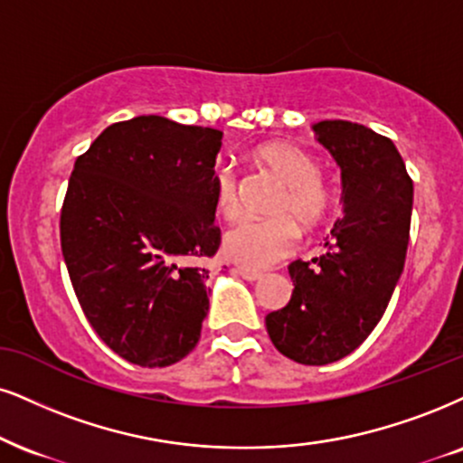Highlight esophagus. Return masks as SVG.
<instances>
[{
	"label": "esophagus",
	"mask_w": 463,
	"mask_h": 463,
	"mask_svg": "<svg viewBox=\"0 0 463 463\" xmlns=\"http://www.w3.org/2000/svg\"><path fill=\"white\" fill-rule=\"evenodd\" d=\"M236 275H241L242 279H247V281H260V279L264 277L260 270H250V268H244V266H238L236 268Z\"/></svg>",
	"instance_id": "1"
}]
</instances>
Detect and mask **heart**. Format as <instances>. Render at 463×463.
I'll list each match as a JSON object with an SVG mask.
<instances>
[{"instance_id":"b5f03b06","label":"heart","mask_w":463,"mask_h":463,"mask_svg":"<svg viewBox=\"0 0 463 463\" xmlns=\"http://www.w3.org/2000/svg\"><path fill=\"white\" fill-rule=\"evenodd\" d=\"M255 158L270 171L283 191L270 205L275 219L242 221L222 236V255L247 268H268L294 253L298 227L317 230L333 210V191L322 178V165L313 154L285 141H272L255 150ZM213 203L222 219L241 214V178L230 165H219L213 174Z\"/></svg>"}]
</instances>
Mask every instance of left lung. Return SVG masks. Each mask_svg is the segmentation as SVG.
<instances>
[{
    "instance_id": "1",
    "label": "left lung",
    "mask_w": 463,
    "mask_h": 463,
    "mask_svg": "<svg viewBox=\"0 0 463 463\" xmlns=\"http://www.w3.org/2000/svg\"><path fill=\"white\" fill-rule=\"evenodd\" d=\"M344 178V216L328 250L289 264L294 292L266 316L272 344L300 364L347 356L378 326L406 264L412 216V178L389 137L363 124H316Z\"/></svg>"
}]
</instances>
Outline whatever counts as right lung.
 <instances>
[{
  "label": "right lung",
  "instance_id": "obj_1",
  "mask_svg": "<svg viewBox=\"0 0 463 463\" xmlns=\"http://www.w3.org/2000/svg\"><path fill=\"white\" fill-rule=\"evenodd\" d=\"M222 133L161 116L116 122L77 156L60 242L96 335L139 367L182 361L202 335L214 225L213 174Z\"/></svg>",
  "mask_w": 463,
  "mask_h": 463
}]
</instances>
